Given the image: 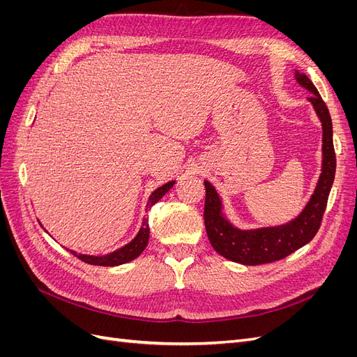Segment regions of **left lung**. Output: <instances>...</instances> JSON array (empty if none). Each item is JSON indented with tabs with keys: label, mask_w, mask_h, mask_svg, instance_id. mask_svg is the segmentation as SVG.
<instances>
[{
	"label": "left lung",
	"mask_w": 357,
	"mask_h": 357,
	"mask_svg": "<svg viewBox=\"0 0 357 357\" xmlns=\"http://www.w3.org/2000/svg\"><path fill=\"white\" fill-rule=\"evenodd\" d=\"M295 79L302 88L312 93L308 101L321 122V172L316 189L304 210L290 222L256 229H240L226 219L220 195L211 183L205 180V229L214 250L228 261L241 265H262L280 261L308 244L320 228L337 168L332 119L316 86L307 75L295 70Z\"/></svg>",
	"instance_id": "left-lung-1"
}]
</instances>
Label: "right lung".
<instances>
[{"instance_id": "add662e5", "label": "right lung", "mask_w": 357, "mask_h": 357, "mask_svg": "<svg viewBox=\"0 0 357 357\" xmlns=\"http://www.w3.org/2000/svg\"><path fill=\"white\" fill-rule=\"evenodd\" d=\"M176 185V180H171L165 185H162L160 188H158L156 190L152 192V195L149 197V202H147V208H152L153 205L165 195V193ZM149 235H150V228H149V222L147 219H143L142 228H139L138 234L134 236L132 241H129L128 244H125L123 247L117 248V250L107 253L104 256H92V255H82L74 250H68L71 255H74L75 257H79L80 261L91 264V265H98V266H117V265H123L126 262L134 261L135 257H138L139 255L143 253V250L146 248L147 243H149Z\"/></svg>"}]
</instances>
